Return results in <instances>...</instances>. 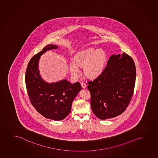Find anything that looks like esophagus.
<instances>
[{
	"mask_svg": "<svg viewBox=\"0 0 158 158\" xmlns=\"http://www.w3.org/2000/svg\"><path fill=\"white\" fill-rule=\"evenodd\" d=\"M81 85L82 88H86V86H87L86 84H85V83H84V82H82V83L81 84Z\"/></svg>",
	"mask_w": 158,
	"mask_h": 158,
	"instance_id": "obj_1",
	"label": "esophagus"
}]
</instances>
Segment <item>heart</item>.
<instances>
[{
	"mask_svg": "<svg viewBox=\"0 0 158 158\" xmlns=\"http://www.w3.org/2000/svg\"><path fill=\"white\" fill-rule=\"evenodd\" d=\"M107 60V55L103 50L90 48L80 51L74 58V63L70 65L72 76L76 77L80 73L78 67L83 68L85 76L89 78H95L102 72Z\"/></svg>",
	"mask_w": 158,
	"mask_h": 158,
	"instance_id": "obj_1",
	"label": "heart"
}]
</instances>
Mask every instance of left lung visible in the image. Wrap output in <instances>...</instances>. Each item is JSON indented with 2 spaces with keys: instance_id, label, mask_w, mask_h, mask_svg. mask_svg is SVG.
<instances>
[{
  "instance_id": "8db88e82",
  "label": "left lung",
  "mask_w": 158,
  "mask_h": 158,
  "mask_svg": "<svg viewBox=\"0 0 158 158\" xmlns=\"http://www.w3.org/2000/svg\"><path fill=\"white\" fill-rule=\"evenodd\" d=\"M135 78V64L130 56L125 52L111 56L101 74L87 82L96 117L106 119L122 114L133 95Z\"/></svg>"
}]
</instances>
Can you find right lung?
Returning <instances> with one entry per match:
<instances>
[{
	"instance_id": "1",
	"label": "right lung",
	"mask_w": 158,
	"mask_h": 158,
	"mask_svg": "<svg viewBox=\"0 0 158 158\" xmlns=\"http://www.w3.org/2000/svg\"><path fill=\"white\" fill-rule=\"evenodd\" d=\"M57 48V45H47L31 58L26 71L25 82L34 108L47 118L60 121L70 114L72 102L81 86L79 82L72 84L65 79L51 84L42 79L38 66L40 56L47 50Z\"/></svg>"
}]
</instances>
